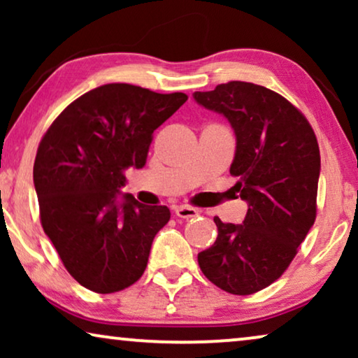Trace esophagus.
Listing matches in <instances>:
<instances>
[{
	"instance_id": "34e87169",
	"label": "esophagus",
	"mask_w": 358,
	"mask_h": 358,
	"mask_svg": "<svg viewBox=\"0 0 358 358\" xmlns=\"http://www.w3.org/2000/svg\"><path fill=\"white\" fill-rule=\"evenodd\" d=\"M174 213H176V217H179V218H194L199 215V210L187 207V205H178V207L174 208Z\"/></svg>"
}]
</instances>
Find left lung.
I'll use <instances>...</instances> for the list:
<instances>
[{
	"instance_id": "obj_1",
	"label": "left lung",
	"mask_w": 358,
	"mask_h": 358,
	"mask_svg": "<svg viewBox=\"0 0 358 358\" xmlns=\"http://www.w3.org/2000/svg\"><path fill=\"white\" fill-rule=\"evenodd\" d=\"M194 101L222 114L236 136L229 168L248 203L241 224L223 223L199 252L203 275L233 295H251L290 266L316 218L321 158L315 131L285 97L244 81L194 92Z\"/></svg>"
}]
</instances>
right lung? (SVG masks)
Masks as SVG:
<instances>
[{
	"label": "right lung",
	"instance_id": "1",
	"mask_svg": "<svg viewBox=\"0 0 358 358\" xmlns=\"http://www.w3.org/2000/svg\"><path fill=\"white\" fill-rule=\"evenodd\" d=\"M185 101L110 83L73 101L43 135L34 163L42 228L87 290L114 293L143 275L171 212L122 194L124 171L143 168L153 131Z\"/></svg>",
	"mask_w": 358,
	"mask_h": 358
}]
</instances>
